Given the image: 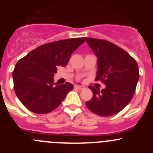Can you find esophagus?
Returning a JSON list of instances; mask_svg holds the SVG:
<instances>
[{"mask_svg": "<svg viewBox=\"0 0 153 153\" xmlns=\"http://www.w3.org/2000/svg\"><path fill=\"white\" fill-rule=\"evenodd\" d=\"M74 88L77 89V90H84L85 87L83 86H78V85H76V86H74Z\"/></svg>", "mask_w": 153, "mask_h": 153, "instance_id": "34e87169", "label": "esophagus"}]
</instances>
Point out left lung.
I'll list each match as a JSON object with an SVG mask.
<instances>
[{
    "mask_svg": "<svg viewBox=\"0 0 153 153\" xmlns=\"http://www.w3.org/2000/svg\"><path fill=\"white\" fill-rule=\"evenodd\" d=\"M84 40L97 56L95 80L106 85L101 91L89 86L93 97L86 101V106L101 117L113 116L126 107L134 96L140 77L138 64L126 51L111 42L90 37Z\"/></svg>",
    "mask_w": 153,
    "mask_h": 153,
    "instance_id": "obj_1",
    "label": "left lung"
}]
</instances>
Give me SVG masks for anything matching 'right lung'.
<instances>
[{"label": "right lung", "instance_id": "right-lung-1", "mask_svg": "<svg viewBox=\"0 0 153 153\" xmlns=\"http://www.w3.org/2000/svg\"><path fill=\"white\" fill-rule=\"evenodd\" d=\"M84 38H71L43 44L19 60L13 71V89L22 104L30 111L44 114L60 106L71 83L54 84L57 67H65L71 54L84 43Z\"/></svg>", "mask_w": 153, "mask_h": 153}]
</instances>
